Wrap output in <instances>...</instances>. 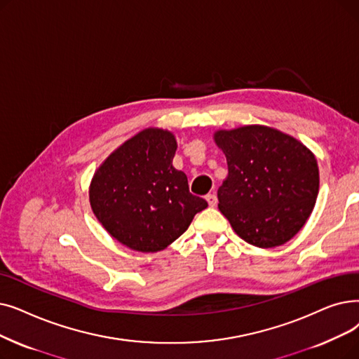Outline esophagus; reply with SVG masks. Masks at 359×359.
Returning a JSON list of instances; mask_svg holds the SVG:
<instances>
[{"instance_id":"esophagus-1","label":"esophagus","mask_w":359,"mask_h":359,"mask_svg":"<svg viewBox=\"0 0 359 359\" xmlns=\"http://www.w3.org/2000/svg\"><path fill=\"white\" fill-rule=\"evenodd\" d=\"M205 199H207L210 207H215V205H217V196H215L214 194H208V195L205 196Z\"/></svg>"}]
</instances>
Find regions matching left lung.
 Listing matches in <instances>:
<instances>
[{
    "instance_id": "left-lung-1",
    "label": "left lung",
    "mask_w": 359,
    "mask_h": 359,
    "mask_svg": "<svg viewBox=\"0 0 359 359\" xmlns=\"http://www.w3.org/2000/svg\"><path fill=\"white\" fill-rule=\"evenodd\" d=\"M229 175L218 210L245 242L276 248L306 223L320 189L316 155L298 139L262 124L214 132Z\"/></svg>"
}]
</instances>
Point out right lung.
<instances>
[{"label": "right lung", "instance_id": "add662e5", "mask_svg": "<svg viewBox=\"0 0 359 359\" xmlns=\"http://www.w3.org/2000/svg\"><path fill=\"white\" fill-rule=\"evenodd\" d=\"M173 132L147 128L123 142L95 170L90 208L102 227L137 252H157L188 230L207 201L189 192L188 177L173 167Z\"/></svg>", "mask_w": 359, "mask_h": 359}]
</instances>
